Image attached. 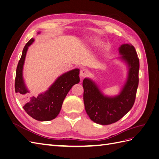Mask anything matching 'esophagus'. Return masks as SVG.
Here are the masks:
<instances>
[{
    "instance_id": "1",
    "label": "esophagus",
    "mask_w": 159,
    "mask_h": 159,
    "mask_svg": "<svg viewBox=\"0 0 159 159\" xmlns=\"http://www.w3.org/2000/svg\"><path fill=\"white\" fill-rule=\"evenodd\" d=\"M89 74V71L86 69H83L80 71V76L81 78H85Z\"/></svg>"
}]
</instances>
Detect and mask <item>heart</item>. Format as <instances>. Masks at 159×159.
<instances>
[{
    "label": "heart",
    "instance_id": "1",
    "mask_svg": "<svg viewBox=\"0 0 159 159\" xmlns=\"http://www.w3.org/2000/svg\"><path fill=\"white\" fill-rule=\"evenodd\" d=\"M96 42H97V41H96Z\"/></svg>",
    "mask_w": 159,
    "mask_h": 159
}]
</instances>
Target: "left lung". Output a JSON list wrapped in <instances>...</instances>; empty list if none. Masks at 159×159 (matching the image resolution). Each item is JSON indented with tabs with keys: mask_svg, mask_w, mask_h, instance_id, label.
I'll list each match as a JSON object with an SVG mask.
<instances>
[{
	"mask_svg": "<svg viewBox=\"0 0 159 159\" xmlns=\"http://www.w3.org/2000/svg\"><path fill=\"white\" fill-rule=\"evenodd\" d=\"M119 51L120 58L129 67L128 78L121 92L115 97L104 95L93 81L88 78L83 81L84 102L86 113L96 123L110 125L126 115L134 103L139 85V60L134 46L125 44Z\"/></svg>",
	"mask_w": 159,
	"mask_h": 159,
	"instance_id": "1",
	"label": "left lung"
}]
</instances>
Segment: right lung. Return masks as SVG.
I'll return each mask as SVG.
<instances>
[{"mask_svg": "<svg viewBox=\"0 0 159 159\" xmlns=\"http://www.w3.org/2000/svg\"><path fill=\"white\" fill-rule=\"evenodd\" d=\"M34 40L32 38L24 48L17 66L14 87L16 93L23 101L24 109L30 117L40 121H50L59 114L66 96L72 86L80 82V70H72L60 75L44 93L36 97L30 96L24 82L22 70L28 48Z\"/></svg>", "mask_w": 159, "mask_h": 159, "instance_id": "1", "label": "right lung"}]
</instances>
